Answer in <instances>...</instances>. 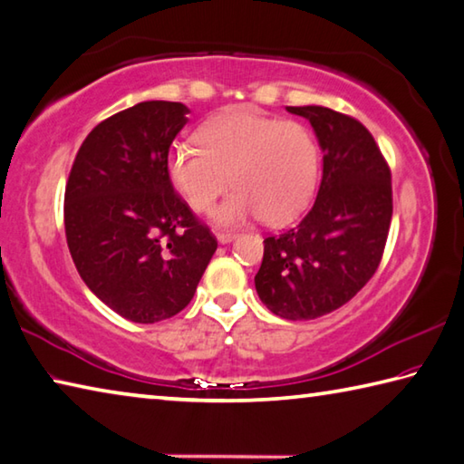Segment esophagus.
Masks as SVG:
<instances>
[{
	"label": "esophagus",
	"instance_id": "34e87169",
	"mask_svg": "<svg viewBox=\"0 0 464 464\" xmlns=\"http://www.w3.org/2000/svg\"><path fill=\"white\" fill-rule=\"evenodd\" d=\"M235 237H237V235H235V233H225V231H218L217 233V241L221 243V246H227V243H231Z\"/></svg>",
	"mask_w": 464,
	"mask_h": 464
}]
</instances>
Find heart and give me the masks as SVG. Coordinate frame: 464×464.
Here are the masks:
<instances>
[{
  "label": "heart",
  "instance_id": "1",
  "mask_svg": "<svg viewBox=\"0 0 464 464\" xmlns=\"http://www.w3.org/2000/svg\"><path fill=\"white\" fill-rule=\"evenodd\" d=\"M198 141L170 150L168 176L198 213L213 207L229 184L235 187L215 210L218 225L256 217L267 225L290 223L314 195L320 151L302 123L233 109L207 121Z\"/></svg>",
  "mask_w": 464,
  "mask_h": 464
}]
</instances>
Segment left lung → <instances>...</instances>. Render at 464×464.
<instances>
[{"instance_id":"obj_1","label":"left lung","mask_w":464,"mask_h":464,"mask_svg":"<svg viewBox=\"0 0 464 464\" xmlns=\"http://www.w3.org/2000/svg\"><path fill=\"white\" fill-rule=\"evenodd\" d=\"M304 117L323 150V180L306 217L264 241L259 300L288 320L324 316L355 296L382 261L392 223V174L363 125L328 107H285Z\"/></svg>"}]
</instances>
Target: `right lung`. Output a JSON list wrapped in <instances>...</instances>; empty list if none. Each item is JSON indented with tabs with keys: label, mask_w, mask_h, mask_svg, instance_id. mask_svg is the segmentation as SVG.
Returning <instances> with one entry per match:
<instances>
[{
	"label": "right lung",
	"mask_w": 464,
	"mask_h": 464,
	"mask_svg": "<svg viewBox=\"0 0 464 464\" xmlns=\"http://www.w3.org/2000/svg\"><path fill=\"white\" fill-rule=\"evenodd\" d=\"M188 113L172 101H141L111 115L82 141L66 184L64 229L77 272L131 323L179 314L217 251L168 176V150Z\"/></svg>",
	"instance_id": "right-lung-1"
}]
</instances>
